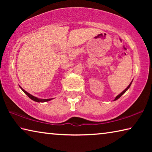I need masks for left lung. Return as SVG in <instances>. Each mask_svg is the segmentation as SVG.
I'll return each mask as SVG.
<instances>
[{"label": "left lung", "mask_w": 152, "mask_h": 152, "mask_svg": "<svg viewBox=\"0 0 152 152\" xmlns=\"http://www.w3.org/2000/svg\"><path fill=\"white\" fill-rule=\"evenodd\" d=\"M132 82L133 81H132V82H131V83L129 84V86L127 87V88H126L125 90H124V91H123L122 92H121V93L119 94H118L117 95V96H116V97H115V100H114V101H116V100H117V99H119V98L121 97V96H122V95L123 94H124L125 93V92H126V91H127V90L129 89V87L131 86V85H132Z\"/></svg>", "instance_id": "8db88e82"}]
</instances>
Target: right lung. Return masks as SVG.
Wrapping results in <instances>:
<instances>
[{"label": "right lung", "mask_w": 152, "mask_h": 152, "mask_svg": "<svg viewBox=\"0 0 152 152\" xmlns=\"http://www.w3.org/2000/svg\"><path fill=\"white\" fill-rule=\"evenodd\" d=\"M20 88H21V90L23 91L24 92V93H25L28 96H29L31 99V100H33V101H35V102H48V101H51V100H52V99H53H53H39V98H37V97H35V96H33V95H31V94H29V92H27V91H25V90L23 89V88H22L20 86Z\"/></svg>", "instance_id": "obj_1"}]
</instances>
